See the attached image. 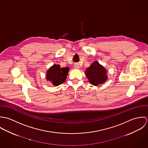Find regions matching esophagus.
<instances>
[{"mask_svg": "<svg viewBox=\"0 0 148 148\" xmlns=\"http://www.w3.org/2000/svg\"><path fill=\"white\" fill-rule=\"evenodd\" d=\"M74 67H75V68H76V69H78V68H79V67H80V65H79V64H75V65H74Z\"/></svg>", "mask_w": 148, "mask_h": 148, "instance_id": "34e87169", "label": "esophagus"}]
</instances>
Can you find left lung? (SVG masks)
<instances>
[{
    "instance_id": "obj_1",
    "label": "left lung",
    "mask_w": 148,
    "mask_h": 148,
    "mask_svg": "<svg viewBox=\"0 0 148 148\" xmlns=\"http://www.w3.org/2000/svg\"><path fill=\"white\" fill-rule=\"evenodd\" d=\"M85 74L89 83L95 86L103 84L108 80L106 68L97 61L86 68Z\"/></svg>"
}]
</instances>
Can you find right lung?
<instances>
[{
	"label": "right lung",
	"mask_w": 148,
	"mask_h": 148,
	"mask_svg": "<svg viewBox=\"0 0 148 148\" xmlns=\"http://www.w3.org/2000/svg\"><path fill=\"white\" fill-rule=\"evenodd\" d=\"M69 68H60L59 65L53 64L47 71L46 80L56 86L65 82Z\"/></svg>",
	"instance_id": "1"
}]
</instances>
